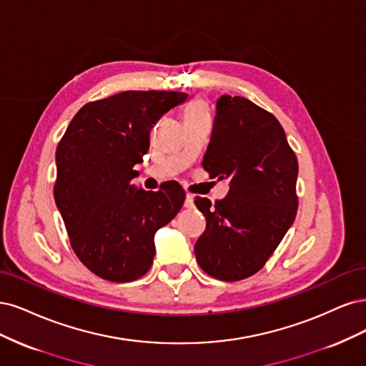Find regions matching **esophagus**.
Listing matches in <instances>:
<instances>
[{"mask_svg": "<svg viewBox=\"0 0 366 366\" xmlns=\"http://www.w3.org/2000/svg\"><path fill=\"white\" fill-rule=\"evenodd\" d=\"M187 208H192L194 207V197L192 194H187L185 196V204H184Z\"/></svg>", "mask_w": 366, "mask_h": 366, "instance_id": "obj_1", "label": "esophagus"}]
</instances>
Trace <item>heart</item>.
Returning <instances> with one entry per match:
<instances>
[{
	"mask_svg": "<svg viewBox=\"0 0 366 366\" xmlns=\"http://www.w3.org/2000/svg\"><path fill=\"white\" fill-rule=\"evenodd\" d=\"M208 115V109L202 100H194L185 108L184 119H193V117H202Z\"/></svg>",
	"mask_w": 366,
	"mask_h": 366,
	"instance_id": "obj_1",
	"label": "heart"
}]
</instances>
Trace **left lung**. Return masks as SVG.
<instances>
[{"instance_id":"8db88e82","label":"left lung","mask_w":366,"mask_h":366,"mask_svg":"<svg viewBox=\"0 0 366 366\" xmlns=\"http://www.w3.org/2000/svg\"><path fill=\"white\" fill-rule=\"evenodd\" d=\"M202 166L209 178L229 179V192L214 205L194 200L207 219L196 260L217 280H244L266 264L297 216V155L272 114L222 96Z\"/></svg>"}]
</instances>
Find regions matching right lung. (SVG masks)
Segmentation results:
<instances>
[{
  "mask_svg": "<svg viewBox=\"0 0 366 366\" xmlns=\"http://www.w3.org/2000/svg\"><path fill=\"white\" fill-rule=\"evenodd\" d=\"M176 91H124L86 103L56 149L54 200L73 251L92 274L127 282L155 255V232L179 213L185 192L137 190L132 179L150 146V129L187 100Z\"/></svg>",
  "mask_w": 366,
  "mask_h": 366,
  "instance_id": "right-lung-1",
  "label": "right lung"
}]
</instances>
